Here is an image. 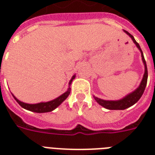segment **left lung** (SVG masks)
Wrapping results in <instances>:
<instances>
[{
	"label": "left lung",
	"mask_w": 155,
	"mask_h": 155,
	"mask_svg": "<svg viewBox=\"0 0 155 155\" xmlns=\"http://www.w3.org/2000/svg\"><path fill=\"white\" fill-rule=\"evenodd\" d=\"M124 31L132 38L133 42H134V44L137 46V48H138L140 51H141L142 61H143V63H144L145 65V73L144 75H143V78H142V82H141V84H140L139 85V87H137L135 91L131 92L130 94L127 95L126 97L122 98V99L118 100V101H104V100L100 99V98L96 97L94 96V99L97 101V103L99 104H101V106H103L104 108H107V109H110V110H124L125 108H129V107H130V106L134 105V104L136 102L138 101L140 98L142 97L147 84L148 71H147V63H146V60H145L144 55H143L142 49H141L139 44L136 42V40L134 39V38L133 37V35H130V33L128 32V31H126V30H124Z\"/></svg>",
	"instance_id": "obj_1"
}]
</instances>
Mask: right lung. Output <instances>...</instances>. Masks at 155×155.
<instances>
[{"label": "right lung", "mask_w": 155, "mask_h": 155, "mask_svg": "<svg viewBox=\"0 0 155 155\" xmlns=\"http://www.w3.org/2000/svg\"><path fill=\"white\" fill-rule=\"evenodd\" d=\"M75 75H74L71 78V80H70L69 82V85H71L72 80L75 79ZM71 92V88L69 87L68 89V91L66 92H64L63 95H61L60 97H57L56 99L53 100V101H51L48 102H41V103L38 104H26L24 103V102L20 101L19 100H18L13 95V97H14V99L16 100V101L18 102L19 104H20L23 108L25 109H27L29 111H31V112H35V113H47V112H51L53 111L54 108H56L59 104L63 103L67 97L69 96Z\"/></svg>", "instance_id": "1"}]
</instances>
